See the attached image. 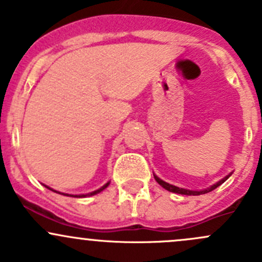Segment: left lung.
Listing matches in <instances>:
<instances>
[{
  "label": "left lung",
  "instance_id": "8db88e82",
  "mask_svg": "<svg viewBox=\"0 0 262 262\" xmlns=\"http://www.w3.org/2000/svg\"><path fill=\"white\" fill-rule=\"evenodd\" d=\"M231 175H232V172H230V174H228V175H226L225 178H222V179H221L220 182H217V183H215V184H213V185H211V187H209V188H207V189H203V190H189V189H184V188L175 187V185L169 184V183L164 182L163 179H160V178H159V177H156L155 174H154V178H155L156 182H158L159 184H160L161 187L164 188V189H166V190L171 191V193L183 194V195H201V194L209 193V191H212L213 189H215V188H217V187H220V185L222 184V183H225L226 180H227L228 178L231 177Z\"/></svg>",
  "mask_w": 262,
  "mask_h": 262
}]
</instances>
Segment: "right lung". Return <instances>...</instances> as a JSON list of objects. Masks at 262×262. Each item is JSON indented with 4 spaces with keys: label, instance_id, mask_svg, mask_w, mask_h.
Returning <instances> with one entry per match:
<instances>
[{
    "label": "right lung",
    "instance_id": "obj_1",
    "mask_svg": "<svg viewBox=\"0 0 262 262\" xmlns=\"http://www.w3.org/2000/svg\"><path fill=\"white\" fill-rule=\"evenodd\" d=\"M110 183L111 182H107L106 184L104 185H102L101 188H99V189H97V190H94V191H91V193H87V194H68V193H61V191H58V190H54L53 188H50V187H48V185H45V187L48 188V189H50V190H53V191H55V193H59V194H61V195H67V196H73V198H85V196H91V195H96V194H98V193H101L102 190H104L106 189L107 187H108L110 185Z\"/></svg>",
    "mask_w": 262,
    "mask_h": 262
}]
</instances>
